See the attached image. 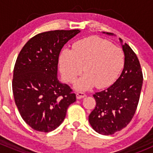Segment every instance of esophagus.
<instances>
[{
    "mask_svg": "<svg viewBox=\"0 0 153 153\" xmlns=\"http://www.w3.org/2000/svg\"><path fill=\"white\" fill-rule=\"evenodd\" d=\"M85 96H86L85 93L83 92H78L76 93V98H78V99H81V98H84Z\"/></svg>",
    "mask_w": 153,
    "mask_h": 153,
    "instance_id": "1",
    "label": "esophagus"
}]
</instances>
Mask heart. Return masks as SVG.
Listing matches in <instances>:
<instances>
[{"instance_id": "heart-1", "label": "heart", "mask_w": 153, "mask_h": 153, "mask_svg": "<svg viewBox=\"0 0 153 153\" xmlns=\"http://www.w3.org/2000/svg\"><path fill=\"white\" fill-rule=\"evenodd\" d=\"M60 69L64 79L72 83L82 72L75 86L78 89L109 86L115 81L124 63L121 49L98 37L78 41L72 50L65 49L60 55ZM83 69H82V67Z\"/></svg>"}]
</instances>
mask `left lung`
<instances>
[{
	"mask_svg": "<svg viewBox=\"0 0 153 153\" xmlns=\"http://www.w3.org/2000/svg\"><path fill=\"white\" fill-rule=\"evenodd\" d=\"M122 47L125 61L120 77L112 86L93 95L96 105L89 114V121L94 130L102 135H112L126 127L139 101L143 84L141 64L127 44Z\"/></svg>",
	"mask_w": 153,
	"mask_h": 153,
	"instance_id": "1",
	"label": "left lung"
}]
</instances>
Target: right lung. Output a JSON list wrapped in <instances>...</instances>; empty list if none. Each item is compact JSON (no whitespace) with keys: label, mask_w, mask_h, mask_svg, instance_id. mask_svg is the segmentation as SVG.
<instances>
[{"label":"right lung","mask_w":153,"mask_h":153,"mask_svg":"<svg viewBox=\"0 0 153 153\" xmlns=\"http://www.w3.org/2000/svg\"><path fill=\"white\" fill-rule=\"evenodd\" d=\"M78 29L41 32L20 52L12 78V92L21 116L36 131L49 132L63 122L69 106L76 101L69 86L57 78L58 58L64 44Z\"/></svg>","instance_id":"obj_1"}]
</instances>
